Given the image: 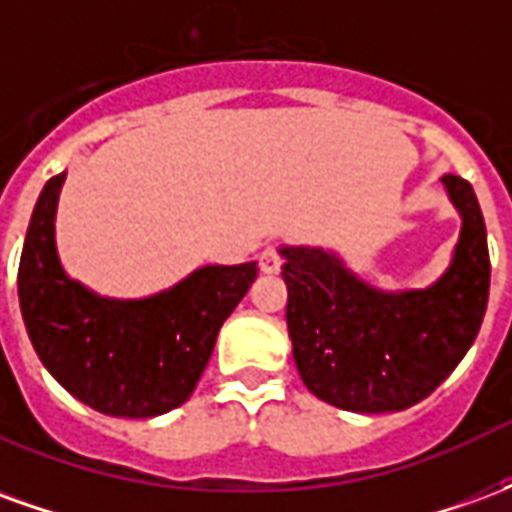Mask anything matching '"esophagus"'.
I'll list each match as a JSON object with an SVG mask.
<instances>
[{
	"instance_id": "obj_1",
	"label": "esophagus",
	"mask_w": 512,
	"mask_h": 512,
	"mask_svg": "<svg viewBox=\"0 0 512 512\" xmlns=\"http://www.w3.org/2000/svg\"><path fill=\"white\" fill-rule=\"evenodd\" d=\"M279 268H282V255H279L274 246H266L260 252V271L263 274H279Z\"/></svg>"
}]
</instances>
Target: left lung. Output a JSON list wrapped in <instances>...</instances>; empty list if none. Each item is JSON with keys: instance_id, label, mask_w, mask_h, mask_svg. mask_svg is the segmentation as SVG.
I'll list each match as a JSON object with an SVG mask.
<instances>
[{"instance_id": "8db88e82", "label": "left lung", "mask_w": 512, "mask_h": 512, "mask_svg": "<svg viewBox=\"0 0 512 512\" xmlns=\"http://www.w3.org/2000/svg\"><path fill=\"white\" fill-rule=\"evenodd\" d=\"M461 216L450 266L433 285L381 290L321 246H279L288 334L312 395L356 414L403 411L458 367L480 332L491 260L472 183L441 178Z\"/></svg>"}]
</instances>
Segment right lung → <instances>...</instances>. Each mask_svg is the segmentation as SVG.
I'll list each match as a JSON object with an SVG mask.
<instances>
[{"label":"right lung","instance_id":"add662e5","mask_svg":"<svg viewBox=\"0 0 512 512\" xmlns=\"http://www.w3.org/2000/svg\"><path fill=\"white\" fill-rule=\"evenodd\" d=\"M65 172L43 186L18 266V304L35 354L76 400L109 417H158L186 403L222 323L257 263L202 266L145 299L101 296L68 277L57 252Z\"/></svg>","mask_w":512,"mask_h":512}]
</instances>
